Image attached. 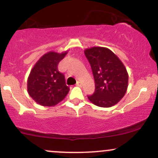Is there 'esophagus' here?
<instances>
[{"mask_svg":"<svg viewBox=\"0 0 158 158\" xmlns=\"http://www.w3.org/2000/svg\"><path fill=\"white\" fill-rule=\"evenodd\" d=\"M77 85V86H78V87H81V81H77V85Z\"/></svg>","mask_w":158,"mask_h":158,"instance_id":"obj_1","label":"esophagus"}]
</instances>
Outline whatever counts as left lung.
I'll use <instances>...</instances> for the list:
<instances>
[{
  "instance_id": "8db88e82",
  "label": "left lung",
  "mask_w": 158,
  "mask_h": 158,
  "mask_svg": "<svg viewBox=\"0 0 158 158\" xmlns=\"http://www.w3.org/2000/svg\"><path fill=\"white\" fill-rule=\"evenodd\" d=\"M91 66L95 91L88 99L95 106L110 108L124 97L128 85V74L118 56L108 48L93 47L85 50Z\"/></svg>"
}]
</instances>
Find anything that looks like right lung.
I'll use <instances>...</instances> for the list:
<instances>
[{
  "label": "right lung",
  "instance_id": "right-lung-1",
  "mask_svg": "<svg viewBox=\"0 0 158 158\" xmlns=\"http://www.w3.org/2000/svg\"><path fill=\"white\" fill-rule=\"evenodd\" d=\"M67 51H50L36 61L27 79V91L40 106H55L64 99L70 88L65 84L64 76L58 70V64Z\"/></svg>",
  "mask_w": 158,
  "mask_h": 158
}]
</instances>
